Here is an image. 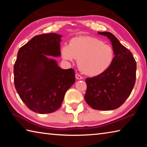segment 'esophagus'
Returning <instances> with one entry per match:
<instances>
[{
    "label": "esophagus",
    "mask_w": 147,
    "mask_h": 147,
    "mask_svg": "<svg viewBox=\"0 0 147 147\" xmlns=\"http://www.w3.org/2000/svg\"><path fill=\"white\" fill-rule=\"evenodd\" d=\"M75 76H76V78L77 80H82L83 78V77L81 75H80V74H76Z\"/></svg>",
    "instance_id": "34e87169"
}]
</instances>
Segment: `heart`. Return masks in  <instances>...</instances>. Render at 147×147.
I'll list each match as a JSON object with an SVG mask.
<instances>
[{
	"label": "heart",
	"mask_w": 147,
	"mask_h": 147,
	"mask_svg": "<svg viewBox=\"0 0 147 147\" xmlns=\"http://www.w3.org/2000/svg\"><path fill=\"white\" fill-rule=\"evenodd\" d=\"M66 60L78 59V67L86 75L94 76L103 73L112 64L114 50L98 38L91 36L75 38L70 45H65L61 51Z\"/></svg>",
	"instance_id": "heart-1"
}]
</instances>
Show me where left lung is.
I'll list each match as a JSON object with an SVG mask.
<instances>
[{
	"label": "left lung",
	"mask_w": 147,
	"mask_h": 147,
	"mask_svg": "<svg viewBox=\"0 0 147 147\" xmlns=\"http://www.w3.org/2000/svg\"><path fill=\"white\" fill-rule=\"evenodd\" d=\"M111 42L115 58L111 66L98 76L86 79L84 98L97 110H112L120 107L130 96L135 85L136 61L131 52L110 32H98Z\"/></svg>",
	"instance_id": "left-lung-1"
}]
</instances>
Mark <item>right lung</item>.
<instances>
[{"label": "right lung", "mask_w": 147, "mask_h": 147, "mask_svg": "<svg viewBox=\"0 0 147 147\" xmlns=\"http://www.w3.org/2000/svg\"><path fill=\"white\" fill-rule=\"evenodd\" d=\"M61 36H34L19 49L13 67L14 84L20 98L34 112L53 113L61 106L66 91L75 82L73 69H63L47 56L61 55Z\"/></svg>", "instance_id": "obj_1"}]
</instances>
